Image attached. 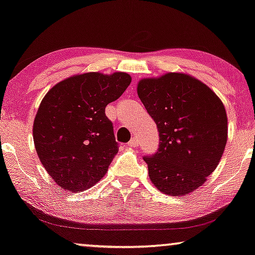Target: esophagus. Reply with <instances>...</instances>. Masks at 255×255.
I'll use <instances>...</instances> for the list:
<instances>
[{"mask_svg": "<svg viewBox=\"0 0 255 255\" xmlns=\"http://www.w3.org/2000/svg\"><path fill=\"white\" fill-rule=\"evenodd\" d=\"M137 144H138V141L136 137H132L130 141L128 142V145L131 146V148H135V146H137Z\"/></svg>", "mask_w": 255, "mask_h": 255, "instance_id": "1", "label": "esophagus"}]
</instances>
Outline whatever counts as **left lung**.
Wrapping results in <instances>:
<instances>
[{"mask_svg": "<svg viewBox=\"0 0 255 255\" xmlns=\"http://www.w3.org/2000/svg\"><path fill=\"white\" fill-rule=\"evenodd\" d=\"M137 95L159 131V148L144 156L150 180L164 194L187 195L213 173L228 139L225 107L209 87L182 73L143 78Z\"/></svg>", "mask_w": 255, "mask_h": 255, "instance_id": "obj_1", "label": "left lung"}]
</instances>
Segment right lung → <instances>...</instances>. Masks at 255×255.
Here are the masks:
<instances>
[{
    "label": "right lung",
    "mask_w": 255,
    "mask_h": 255,
    "mask_svg": "<svg viewBox=\"0 0 255 255\" xmlns=\"http://www.w3.org/2000/svg\"><path fill=\"white\" fill-rule=\"evenodd\" d=\"M127 73L75 75L41 100L33 123L35 151L60 187L80 192L106 174L119 151L105 107L126 91Z\"/></svg>",
    "instance_id": "1"
}]
</instances>
